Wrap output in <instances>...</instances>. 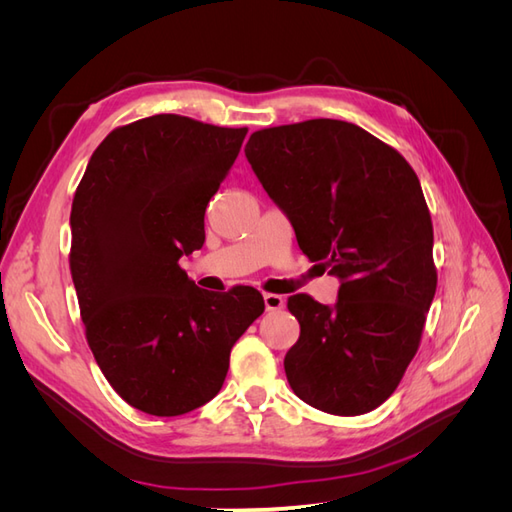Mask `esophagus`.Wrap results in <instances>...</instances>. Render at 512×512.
Masks as SVG:
<instances>
[{
  "instance_id": "1",
  "label": "esophagus",
  "mask_w": 512,
  "mask_h": 512,
  "mask_svg": "<svg viewBox=\"0 0 512 512\" xmlns=\"http://www.w3.org/2000/svg\"><path fill=\"white\" fill-rule=\"evenodd\" d=\"M265 307H267V312H280V309L286 305V301H284V297H280V294H271V292H267L265 297Z\"/></svg>"
}]
</instances>
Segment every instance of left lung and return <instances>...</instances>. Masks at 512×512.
Returning a JSON list of instances; mask_svg holds the SVG:
<instances>
[{"label":"left lung","instance_id":"1","mask_svg":"<svg viewBox=\"0 0 512 512\" xmlns=\"http://www.w3.org/2000/svg\"><path fill=\"white\" fill-rule=\"evenodd\" d=\"M245 158L303 254L342 282L331 307L288 299L301 324L284 359L290 389L337 416L378 408L414 359L438 284L421 181L393 147L337 119L258 130Z\"/></svg>","mask_w":512,"mask_h":512}]
</instances>
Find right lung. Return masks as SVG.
Masks as SVG:
<instances>
[{"mask_svg":"<svg viewBox=\"0 0 512 512\" xmlns=\"http://www.w3.org/2000/svg\"><path fill=\"white\" fill-rule=\"evenodd\" d=\"M245 134L181 115L138 119L104 138L76 188L70 271L87 344L141 412L205 406L232 346L265 312L258 290H200L179 267L205 243V209Z\"/></svg>","mask_w":512,"mask_h":512,"instance_id":"obj_1","label":"right lung"}]
</instances>
